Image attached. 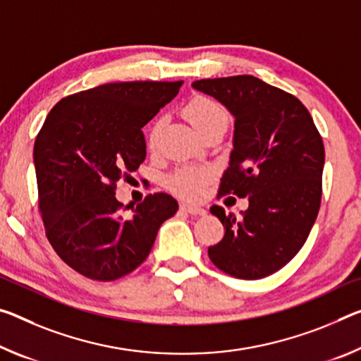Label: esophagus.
Returning <instances> with one entry per match:
<instances>
[{"instance_id":"obj_1","label":"esophagus","mask_w":361,"mask_h":361,"mask_svg":"<svg viewBox=\"0 0 361 361\" xmlns=\"http://www.w3.org/2000/svg\"><path fill=\"white\" fill-rule=\"evenodd\" d=\"M180 210L181 212H186V214H191V215H205L207 212L201 207H196V205H190V204H181L180 205Z\"/></svg>"}]
</instances>
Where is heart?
I'll list each match as a JSON object with an SVG mask.
<instances>
[{
	"label": "heart",
	"mask_w": 361,
	"mask_h": 361,
	"mask_svg": "<svg viewBox=\"0 0 361 361\" xmlns=\"http://www.w3.org/2000/svg\"><path fill=\"white\" fill-rule=\"evenodd\" d=\"M186 117L191 120V123L199 131L209 128L212 123L219 122V120H228V112L219 101L209 98V96H194L188 104L185 106ZM165 125V118L159 117L156 122L151 125L147 131V147L154 151L159 145L160 135H162ZM214 175V171L209 167H197V165H185L175 171L169 178V188L173 191L176 196L183 199H190L196 201L204 194L209 181Z\"/></svg>",
	"instance_id": "obj_1"
}]
</instances>
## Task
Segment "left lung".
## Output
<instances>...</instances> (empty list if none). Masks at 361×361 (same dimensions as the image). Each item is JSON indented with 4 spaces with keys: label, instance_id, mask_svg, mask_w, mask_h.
Listing matches in <instances>:
<instances>
[{
    "label": "left lung",
    "instance_id": "8db88e82",
    "mask_svg": "<svg viewBox=\"0 0 361 361\" xmlns=\"http://www.w3.org/2000/svg\"><path fill=\"white\" fill-rule=\"evenodd\" d=\"M192 87L234 116L230 167L219 197L249 199L241 219L220 205L210 209L225 226V236L210 245L209 257L234 278H265L294 259L317 220L323 191L322 135L295 96L257 77L204 78Z\"/></svg>",
    "mask_w": 361,
    "mask_h": 361
}]
</instances>
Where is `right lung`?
Masks as SVG:
<instances>
[{
    "mask_svg": "<svg viewBox=\"0 0 361 361\" xmlns=\"http://www.w3.org/2000/svg\"><path fill=\"white\" fill-rule=\"evenodd\" d=\"M183 82H118L80 91L51 109L33 146L38 207L48 241L77 273L114 281L149 255L178 202L147 194L131 207L117 181L146 157L141 128L178 94Z\"/></svg>",
    "mask_w": 361,
    "mask_h": 361,
    "instance_id": "right-lung-1",
    "label": "right lung"
}]
</instances>
